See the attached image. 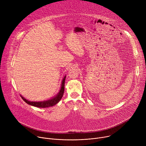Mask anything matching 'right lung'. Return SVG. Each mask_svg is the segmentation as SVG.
Masks as SVG:
<instances>
[{"label": "right lung", "mask_w": 146, "mask_h": 146, "mask_svg": "<svg viewBox=\"0 0 146 146\" xmlns=\"http://www.w3.org/2000/svg\"><path fill=\"white\" fill-rule=\"evenodd\" d=\"M65 78H66V76L64 77L63 80H62V84H61V87L59 92L58 94L52 98L44 100V101H41V102H31L29 101L27 99H26L25 98L22 96L21 95V96L22 97V99L27 103L28 105L35 106V107H37L40 108H49L55 105L56 104H57L61 99L62 98V96L64 95V90H65Z\"/></svg>", "instance_id": "obj_1"}]
</instances>
